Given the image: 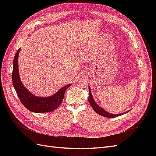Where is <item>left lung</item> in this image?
I'll use <instances>...</instances> for the list:
<instances>
[{"label": "left lung", "instance_id": "1", "mask_svg": "<svg viewBox=\"0 0 156 156\" xmlns=\"http://www.w3.org/2000/svg\"><path fill=\"white\" fill-rule=\"evenodd\" d=\"M88 101L90 103V104L91 105L93 110L95 111L96 112H97L98 115H100L101 116H105V117H107V118H115V117H117L119 116L120 115H122L123 114H118V115H113V114H111V113L108 112L107 111H105L104 109H103L101 107H100L99 105H98L96 103H95L94 100V98L92 97V95L91 94V90L90 88H89V92H88ZM128 112V111H127ZM126 113V112H125Z\"/></svg>", "mask_w": 156, "mask_h": 156}]
</instances>
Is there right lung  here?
Returning <instances> with one entry per match:
<instances>
[{
  "mask_svg": "<svg viewBox=\"0 0 156 156\" xmlns=\"http://www.w3.org/2000/svg\"><path fill=\"white\" fill-rule=\"evenodd\" d=\"M20 49L16 52L13 58L12 72V83L20 100L28 110L34 112H48L55 111L61 104L64 100V92L71 86L68 84L54 95L48 98H40L33 95L23 85L18 71V55Z\"/></svg>",
  "mask_w": 156,
  "mask_h": 156,
  "instance_id": "add662e5",
  "label": "right lung"
}]
</instances>
